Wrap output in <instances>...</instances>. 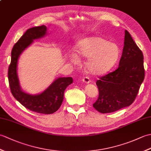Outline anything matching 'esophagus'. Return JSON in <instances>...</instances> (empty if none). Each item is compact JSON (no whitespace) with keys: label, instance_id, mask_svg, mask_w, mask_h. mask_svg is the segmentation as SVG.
Listing matches in <instances>:
<instances>
[{"label":"esophagus","instance_id":"1","mask_svg":"<svg viewBox=\"0 0 151 151\" xmlns=\"http://www.w3.org/2000/svg\"><path fill=\"white\" fill-rule=\"evenodd\" d=\"M82 81L84 82V83H86V84H89V83L91 82L90 79H89V78L88 77V76H86V77L83 78H82Z\"/></svg>","mask_w":151,"mask_h":151}]
</instances>
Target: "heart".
Listing matches in <instances>:
<instances>
[{
    "instance_id": "1",
    "label": "heart",
    "mask_w": 151,
    "mask_h": 151,
    "mask_svg": "<svg viewBox=\"0 0 151 151\" xmlns=\"http://www.w3.org/2000/svg\"><path fill=\"white\" fill-rule=\"evenodd\" d=\"M76 52L79 57L88 58L86 62L88 71L100 75L110 70L118 60L120 50L114 43L108 42L100 37H89L80 41L76 45ZM75 53L70 55V60L78 63L80 58Z\"/></svg>"
}]
</instances>
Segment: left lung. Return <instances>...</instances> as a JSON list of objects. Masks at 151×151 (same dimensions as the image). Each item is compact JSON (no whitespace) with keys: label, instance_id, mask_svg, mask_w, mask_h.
<instances>
[{"label":"left lung","instance_id":"obj_1","mask_svg":"<svg viewBox=\"0 0 151 151\" xmlns=\"http://www.w3.org/2000/svg\"><path fill=\"white\" fill-rule=\"evenodd\" d=\"M118 68L96 82L99 95L93 104L102 114L129 106L135 100L145 78L143 55L127 30Z\"/></svg>","mask_w":151,"mask_h":151}]
</instances>
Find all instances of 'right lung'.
Here are the masks:
<instances>
[{
	"instance_id": "right-lung-1",
	"label": "right lung",
	"mask_w": 151,
	"mask_h": 151,
	"mask_svg": "<svg viewBox=\"0 0 151 151\" xmlns=\"http://www.w3.org/2000/svg\"><path fill=\"white\" fill-rule=\"evenodd\" d=\"M47 27L45 25L29 28L16 43L12 50L11 63L8 68V81L13 96L24 106L37 113L51 114L56 111L62 104L64 91L72 84V77H60L49 88L38 95H30L21 88L17 75V62L23 50L34 40L45 36Z\"/></svg>"
}]
</instances>
